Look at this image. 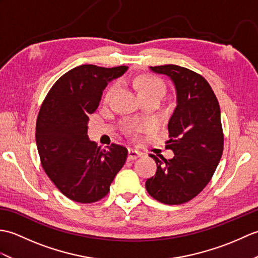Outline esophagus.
<instances>
[{
	"label": "esophagus",
	"instance_id": "esophagus-1",
	"mask_svg": "<svg viewBox=\"0 0 258 258\" xmlns=\"http://www.w3.org/2000/svg\"><path fill=\"white\" fill-rule=\"evenodd\" d=\"M142 156V153L139 151H135V150H128V156H127V160L128 161H134L136 158Z\"/></svg>",
	"mask_w": 258,
	"mask_h": 258
}]
</instances>
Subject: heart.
I'll return each instance as SVG.
<instances>
[{
    "mask_svg": "<svg viewBox=\"0 0 258 258\" xmlns=\"http://www.w3.org/2000/svg\"><path fill=\"white\" fill-rule=\"evenodd\" d=\"M124 82H128L132 84L136 91H138L140 97L146 95H156L162 97L165 92V84L161 79L152 78V76H130V78L123 79ZM117 89V83H113L109 85L105 93H104V101L107 102L114 92ZM141 128L139 124L135 123H126L123 126V130L126 134H133Z\"/></svg>",
    "mask_w": 258,
    "mask_h": 258,
    "instance_id": "heart-1",
    "label": "heart"
}]
</instances>
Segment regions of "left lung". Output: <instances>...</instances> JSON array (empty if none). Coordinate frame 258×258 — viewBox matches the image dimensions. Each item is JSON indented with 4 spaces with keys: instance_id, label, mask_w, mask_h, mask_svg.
I'll return each instance as SVG.
<instances>
[{
    "instance_id": "1",
    "label": "left lung",
    "mask_w": 258,
    "mask_h": 258,
    "mask_svg": "<svg viewBox=\"0 0 258 258\" xmlns=\"http://www.w3.org/2000/svg\"><path fill=\"white\" fill-rule=\"evenodd\" d=\"M174 82L177 105L168 122L166 149L172 160H155L154 176L147 178L146 190L156 201L179 205L193 200L210 183L224 149L221 109L215 93L199 73L178 65L151 67Z\"/></svg>"
}]
</instances>
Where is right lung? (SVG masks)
I'll return each instance as SVG.
<instances>
[{"label": "right lung", "instance_id": "1", "mask_svg": "<svg viewBox=\"0 0 258 258\" xmlns=\"http://www.w3.org/2000/svg\"><path fill=\"white\" fill-rule=\"evenodd\" d=\"M127 67L85 64L59 78L48 91L36 119L35 139L44 172L68 199L83 204L105 197L123 167L127 150L112 143L106 150L87 138L89 115L109 81Z\"/></svg>", "mask_w": 258, "mask_h": 258}]
</instances>
